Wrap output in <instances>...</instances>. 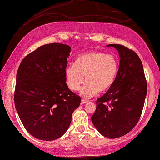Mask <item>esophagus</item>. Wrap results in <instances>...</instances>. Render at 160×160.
Returning a JSON list of instances; mask_svg holds the SVG:
<instances>
[{"instance_id":"1","label":"esophagus","mask_w":160,"mask_h":160,"mask_svg":"<svg viewBox=\"0 0 160 160\" xmlns=\"http://www.w3.org/2000/svg\"><path fill=\"white\" fill-rule=\"evenodd\" d=\"M89 102V100H87V99L82 98L81 99V102H80V104H85V103H86V102Z\"/></svg>"}]
</instances>
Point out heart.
<instances>
[{"mask_svg": "<svg viewBox=\"0 0 160 160\" xmlns=\"http://www.w3.org/2000/svg\"><path fill=\"white\" fill-rule=\"evenodd\" d=\"M119 61L113 54L93 50L80 55L74 64L66 68L65 78L71 90L78 91L84 81L80 90L84 97H91L100 92L108 90L114 83L118 74Z\"/></svg>", "mask_w": 160, "mask_h": 160, "instance_id": "heart-1", "label": "heart"}]
</instances>
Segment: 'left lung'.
<instances>
[{
    "instance_id": "8db88e82",
    "label": "left lung",
    "mask_w": 160,
    "mask_h": 160,
    "mask_svg": "<svg viewBox=\"0 0 160 160\" xmlns=\"http://www.w3.org/2000/svg\"><path fill=\"white\" fill-rule=\"evenodd\" d=\"M120 57L114 83L96 100L92 122L104 137L117 138L133 129L140 119L148 91L142 62L132 49L121 44H109Z\"/></svg>"
}]
</instances>
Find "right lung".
Masks as SVG:
<instances>
[{
	"label": "right lung",
	"instance_id": "right-lung-1",
	"mask_svg": "<svg viewBox=\"0 0 160 160\" xmlns=\"http://www.w3.org/2000/svg\"><path fill=\"white\" fill-rule=\"evenodd\" d=\"M71 47L43 45L23 58L16 74L14 102L24 127L40 140L52 141L67 131L80 97L65 78Z\"/></svg>",
	"mask_w": 160,
	"mask_h": 160
}]
</instances>
